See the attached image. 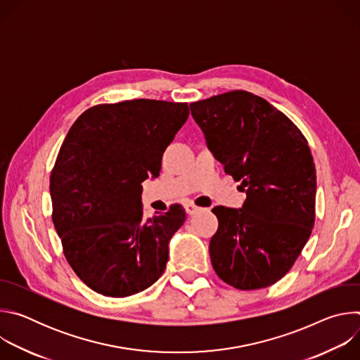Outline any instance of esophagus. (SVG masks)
<instances>
[{"label": "esophagus", "instance_id": "1", "mask_svg": "<svg viewBox=\"0 0 360 360\" xmlns=\"http://www.w3.org/2000/svg\"><path fill=\"white\" fill-rule=\"evenodd\" d=\"M185 211H186V214H188V215H193V214L199 212V211H200V208H199V207H196V205H193V203H188L186 207H185Z\"/></svg>", "mask_w": 360, "mask_h": 360}]
</instances>
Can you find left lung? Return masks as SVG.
<instances>
[{"mask_svg":"<svg viewBox=\"0 0 360 360\" xmlns=\"http://www.w3.org/2000/svg\"><path fill=\"white\" fill-rule=\"evenodd\" d=\"M214 157L242 181V208L215 207L210 255L228 285L271 286L293 266L315 224L316 169L299 128L269 102L231 91L191 104Z\"/></svg>","mask_w":360,"mask_h":360,"instance_id":"left-lung-1","label":"left lung"}]
</instances>
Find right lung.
<instances>
[{"label":"right lung","instance_id":"add662e5","mask_svg":"<svg viewBox=\"0 0 360 360\" xmlns=\"http://www.w3.org/2000/svg\"><path fill=\"white\" fill-rule=\"evenodd\" d=\"M188 115L186 102L132 99L95 105L68 131L49 179L53 222L68 264L92 290L125 297L164 274L186 215L174 205L143 219L141 184L160 175Z\"/></svg>","mask_w":360,"mask_h":360}]
</instances>
